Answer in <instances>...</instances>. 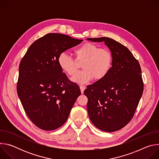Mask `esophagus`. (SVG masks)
<instances>
[{"instance_id":"1","label":"esophagus","mask_w":159,"mask_h":159,"mask_svg":"<svg viewBox=\"0 0 159 159\" xmlns=\"http://www.w3.org/2000/svg\"><path fill=\"white\" fill-rule=\"evenodd\" d=\"M80 89L81 93L83 94V93H84V90L85 89V87L84 85H80Z\"/></svg>"}]
</instances>
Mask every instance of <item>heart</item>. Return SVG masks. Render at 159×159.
Here are the masks:
<instances>
[{"instance_id":"b5f03b06","label":"heart","mask_w":159,"mask_h":159,"mask_svg":"<svg viewBox=\"0 0 159 159\" xmlns=\"http://www.w3.org/2000/svg\"><path fill=\"white\" fill-rule=\"evenodd\" d=\"M75 60L65 53H61L58 58L61 69L66 74L74 75L82 63V71L77 74L72 80L78 84H86L93 80L100 81L110 72L113 63L111 52L106 48H99L92 43H85L74 51Z\"/></svg>"}]
</instances>
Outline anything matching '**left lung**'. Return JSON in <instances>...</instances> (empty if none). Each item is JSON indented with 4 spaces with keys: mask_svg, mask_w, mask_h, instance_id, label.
I'll use <instances>...</instances> for the list:
<instances>
[{
    "mask_svg": "<svg viewBox=\"0 0 159 159\" xmlns=\"http://www.w3.org/2000/svg\"><path fill=\"white\" fill-rule=\"evenodd\" d=\"M104 42L113 58L112 69L102 80L87 86L89 118L99 129L118 131L133 118L143 91L139 62L120 43L107 37L87 38Z\"/></svg>",
    "mask_w": 159,
    "mask_h": 159,
    "instance_id": "8db88e82",
    "label": "left lung"
}]
</instances>
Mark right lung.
<instances>
[{
  "instance_id": "1",
  "label": "right lung",
  "mask_w": 159,
  "mask_h": 159,
  "mask_svg": "<svg viewBox=\"0 0 159 159\" xmlns=\"http://www.w3.org/2000/svg\"><path fill=\"white\" fill-rule=\"evenodd\" d=\"M83 40L48 33L36 40L21 60L17 92L25 112L39 128L61 126L81 92L60 67L59 55Z\"/></svg>"
}]
</instances>
